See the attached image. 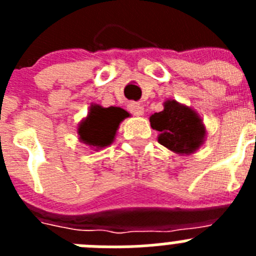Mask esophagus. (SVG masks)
I'll return each mask as SVG.
<instances>
[{"instance_id": "esophagus-1", "label": "esophagus", "mask_w": 256, "mask_h": 256, "mask_svg": "<svg viewBox=\"0 0 256 256\" xmlns=\"http://www.w3.org/2000/svg\"><path fill=\"white\" fill-rule=\"evenodd\" d=\"M128 110H130L133 115H137V116H140V115L144 114V108H142V106L137 102L128 104Z\"/></svg>"}]
</instances>
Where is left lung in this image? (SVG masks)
I'll list each match as a JSON object with an SVG mask.
<instances>
[{
    "label": "left lung",
    "mask_w": 256,
    "mask_h": 256,
    "mask_svg": "<svg viewBox=\"0 0 256 256\" xmlns=\"http://www.w3.org/2000/svg\"><path fill=\"white\" fill-rule=\"evenodd\" d=\"M150 123L160 132V144L174 152L191 154L204 141L205 128L200 118L176 101H166L162 112L151 115Z\"/></svg>",
    "instance_id": "1"
}]
</instances>
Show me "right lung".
Returning a JSON list of instances; mask_svg holds the SVG:
<instances>
[{"label":"right lung","instance_id":"obj_1","mask_svg":"<svg viewBox=\"0 0 256 256\" xmlns=\"http://www.w3.org/2000/svg\"><path fill=\"white\" fill-rule=\"evenodd\" d=\"M128 115L130 114L120 108L91 106L87 119L83 120L78 128L80 140L96 148L108 146L114 140L120 122Z\"/></svg>","mask_w":256,"mask_h":256}]
</instances>
